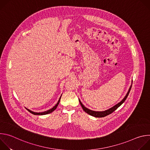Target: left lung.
Here are the masks:
<instances>
[{"label":"left lung","instance_id":"obj_1","mask_svg":"<svg viewBox=\"0 0 150 150\" xmlns=\"http://www.w3.org/2000/svg\"><path fill=\"white\" fill-rule=\"evenodd\" d=\"M131 87H132V85L131 86V87L129 88V91H128V92H127V94L126 95V96L125 97V98H124L120 103H119L118 104H117L116 105H115V106H113V108L109 109V110H105V111H103V112H95V111L91 110L88 109L87 108H85V107L82 104V103L81 102V101H80L79 100V103H80V104H81V107H82V109L83 110V111H85L87 113H88V114H89V115H90L91 116H94V117H105V116H108V115L111 114L112 113H113L114 111H115V110L119 108V107L120 105H122V103L126 100V99L127 98L128 95H129V92H130V91H131Z\"/></svg>","mask_w":150,"mask_h":150}]
</instances>
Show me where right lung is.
Segmentation results:
<instances>
[{
	"label": "right lung",
	"instance_id": "1",
	"mask_svg": "<svg viewBox=\"0 0 150 150\" xmlns=\"http://www.w3.org/2000/svg\"><path fill=\"white\" fill-rule=\"evenodd\" d=\"M60 98H61V96H60V98H59V101H58V102H57V103L53 107V108H52V109H50V110H47V111H46V112H41V113H36V112H32V111H31V110H30L29 109H27V110L29 112H30V113H31L32 114H33V115H47V114H49V113H52V112H53L56 108H57V105H58V104H59V102H60Z\"/></svg>",
	"mask_w": 150,
	"mask_h": 150
}]
</instances>
